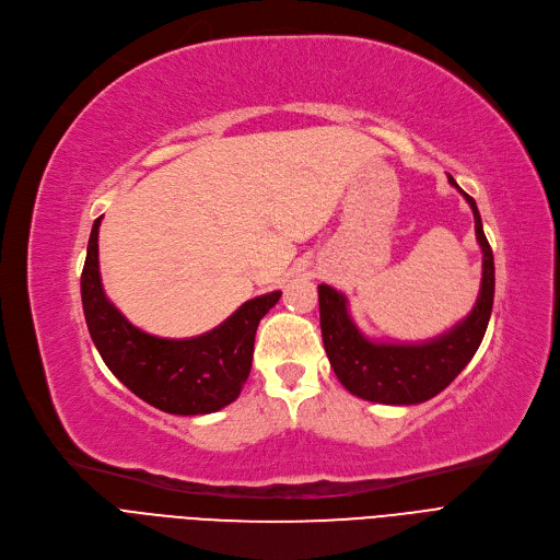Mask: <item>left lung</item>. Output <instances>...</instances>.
Listing matches in <instances>:
<instances>
[{"mask_svg": "<svg viewBox=\"0 0 560 560\" xmlns=\"http://www.w3.org/2000/svg\"><path fill=\"white\" fill-rule=\"evenodd\" d=\"M464 194L475 214V233L483 253L481 289L472 312L445 335L422 343L371 341L350 318L346 295L327 284H318L320 335L327 359L339 382L352 396L382 405H418L430 400L458 375L475 357L492 312L495 295V261L483 235L481 217L472 196Z\"/></svg>", "mask_w": 560, "mask_h": 560, "instance_id": "8db88e82", "label": "left lung"}]
</instances>
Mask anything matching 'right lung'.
<instances>
[{
    "instance_id": "obj_1",
    "label": "right lung",
    "mask_w": 560,
    "mask_h": 560,
    "mask_svg": "<svg viewBox=\"0 0 560 560\" xmlns=\"http://www.w3.org/2000/svg\"><path fill=\"white\" fill-rule=\"evenodd\" d=\"M98 217L92 225L81 273V301L90 337L110 373L151 407L199 416L235 402L250 373L259 320L280 301L271 291L246 301L214 330L191 339L142 332L106 299L98 276Z\"/></svg>"
}]
</instances>
